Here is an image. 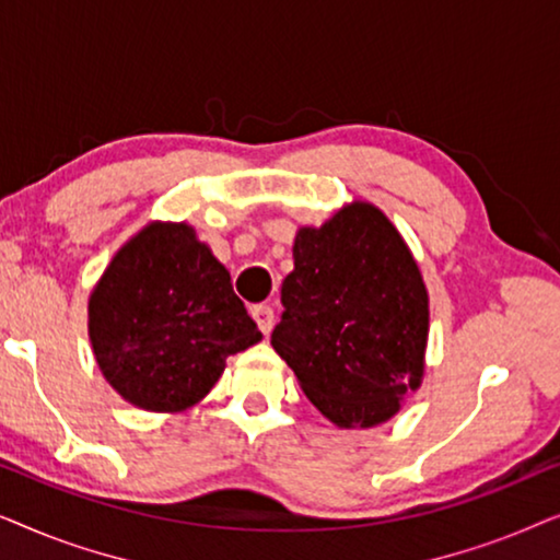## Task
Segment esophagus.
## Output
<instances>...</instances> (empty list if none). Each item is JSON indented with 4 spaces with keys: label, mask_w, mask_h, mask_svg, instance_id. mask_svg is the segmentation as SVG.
Masks as SVG:
<instances>
[{
    "label": "esophagus",
    "mask_w": 560,
    "mask_h": 560,
    "mask_svg": "<svg viewBox=\"0 0 560 560\" xmlns=\"http://www.w3.org/2000/svg\"><path fill=\"white\" fill-rule=\"evenodd\" d=\"M252 318H255V324L259 326V331L262 334H270L272 326H275V311L270 308V305L259 303L252 308Z\"/></svg>",
    "instance_id": "1"
}]
</instances>
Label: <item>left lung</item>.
<instances>
[{
    "instance_id": "obj_1",
    "label": "left lung",
    "mask_w": 560,
    "mask_h": 560,
    "mask_svg": "<svg viewBox=\"0 0 560 560\" xmlns=\"http://www.w3.org/2000/svg\"><path fill=\"white\" fill-rule=\"evenodd\" d=\"M272 347L336 425H377L423 377L428 293L402 236L370 203L301 229Z\"/></svg>"
}]
</instances>
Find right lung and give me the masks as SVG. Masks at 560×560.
Segmentation results:
<instances>
[{
	"instance_id": "right-lung-1",
	"label": "right lung",
	"mask_w": 560,
	"mask_h": 560,
	"mask_svg": "<svg viewBox=\"0 0 560 560\" xmlns=\"http://www.w3.org/2000/svg\"><path fill=\"white\" fill-rule=\"evenodd\" d=\"M96 362L144 410L201 400L226 357L262 339L226 267L186 224H152L117 252L89 303Z\"/></svg>"
}]
</instances>
